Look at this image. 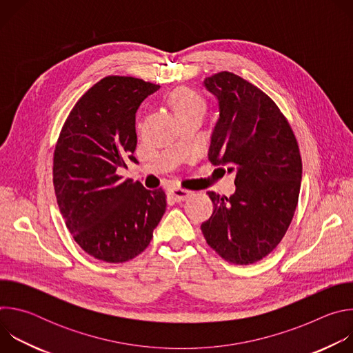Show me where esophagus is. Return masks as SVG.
Returning <instances> with one entry per match:
<instances>
[{
  "instance_id": "obj_1",
  "label": "esophagus",
  "mask_w": 353,
  "mask_h": 353,
  "mask_svg": "<svg viewBox=\"0 0 353 353\" xmlns=\"http://www.w3.org/2000/svg\"><path fill=\"white\" fill-rule=\"evenodd\" d=\"M169 194H170V196H172L174 201H177V203H180V201H184V199H187V198L191 195V191L176 187V188H172V190L169 191Z\"/></svg>"
}]
</instances>
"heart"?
I'll return each instance as SVG.
<instances>
[{
	"label": "heart",
	"instance_id": "1",
	"mask_svg": "<svg viewBox=\"0 0 353 353\" xmlns=\"http://www.w3.org/2000/svg\"><path fill=\"white\" fill-rule=\"evenodd\" d=\"M169 105L179 120L192 114L203 116L207 109L203 96L187 86L177 88L169 94Z\"/></svg>",
	"mask_w": 353,
	"mask_h": 353
}]
</instances>
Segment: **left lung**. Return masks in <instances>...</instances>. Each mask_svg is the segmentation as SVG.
<instances>
[{
  "label": "left lung",
  "mask_w": 353,
  "mask_h": 353,
  "mask_svg": "<svg viewBox=\"0 0 353 353\" xmlns=\"http://www.w3.org/2000/svg\"><path fill=\"white\" fill-rule=\"evenodd\" d=\"M219 119L208 159L236 173V191H208L212 216L201 225L207 243L226 261L248 265L281 243L296 211L301 158L296 137L274 100L228 71L205 78Z\"/></svg>",
  "instance_id": "obj_1"
}]
</instances>
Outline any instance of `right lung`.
Masks as SVG:
<instances>
[{
    "label": "right lung",
    "instance_id": "1",
    "mask_svg": "<svg viewBox=\"0 0 353 353\" xmlns=\"http://www.w3.org/2000/svg\"><path fill=\"white\" fill-rule=\"evenodd\" d=\"M161 86L110 75L86 90L54 149L53 184L65 226L79 247L105 263H125L149 245L166 211L162 188L123 180L137 146L135 113Z\"/></svg>",
    "mask_w": 353,
    "mask_h": 353
}]
</instances>
